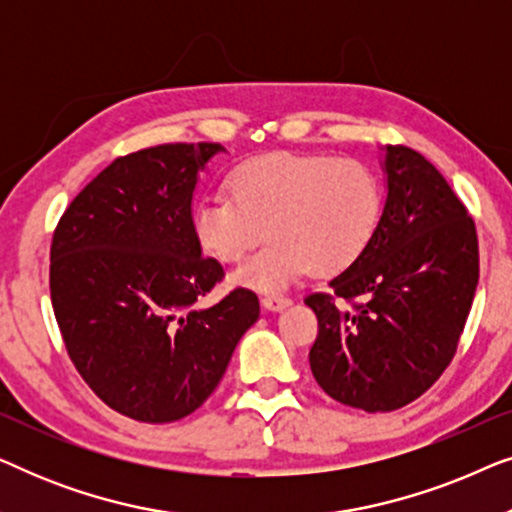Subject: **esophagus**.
Masks as SVG:
<instances>
[{
	"instance_id": "1",
	"label": "esophagus",
	"mask_w": 512,
	"mask_h": 512,
	"mask_svg": "<svg viewBox=\"0 0 512 512\" xmlns=\"http://www.w3.org/2000/svg\"><path fill=\"white\" fill-rule=\"evenodd\" d=\"M261 303H263L265 310L279 312V310H284L286 305H289V298L279 296V293H265V296L261 298Z\"/></svg>"
}]
</instances>
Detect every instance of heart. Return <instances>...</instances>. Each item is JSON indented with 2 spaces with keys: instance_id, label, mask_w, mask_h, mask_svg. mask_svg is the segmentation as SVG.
<instances>
[{
  "instance_id": "heart-1",
  "label": "heart",
  "mask_w": 512,
  "mask_h": 512,
  "mask_svg": "<svg viewBox=\"0 0 512 512\" xmlns=\"http://www.w3.org/2000/svg\"><path fill=\"white\" fill-rule=\"evenodd\" d=\"M230 195L212 193L195 209L202 249L240 263L265 237L272 240L235 272V282L275 289L307 268L335 275L363 254L382 216V184L359 158L328 153H265L233 167Z\"/></svg>"
}]
</instances>
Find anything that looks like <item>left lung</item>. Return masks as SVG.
Masks as SVG:
<instances>
[{
	"label": "left lung",
	"instance_id": "left-lung-1",
	"mask_svg": "<svg viewBox=\"0 0 512 512\" xmlns=\"http://www.w3.org/2000/svg\"><path fill=\"white\" fill-rule=\"evenodd\" d=\"M373 240L305 305L319 321L314 380L349 408L391 412L433 387L457 354L480 277L473 216L410 146H387Z\"/></svg>",
	"mask_w": 512,
	"mask_h": 512
}]
</instances>
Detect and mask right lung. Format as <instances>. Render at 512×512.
<instances>
[{"label":"right lung","mask_w":512,"mask_h":512,"mask_svg":"<svg viewBox=\"0 0 512 512\" xmlns=\"http://www.w3.org/2000/svg\"><path fill=\"white\" fill-rule=\"evenodd\" d=\"M219 151L160 144L116 158L55 226L48 282L69 359L111 410L137 422L198 410L261 312L242 286L195 307L223 279L191 214L198 170Z\"/></svg>","instance_id":"1"}]
</instances>
